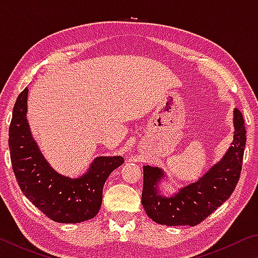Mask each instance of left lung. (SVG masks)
<instances>
[{"mask_svg": "<svg viewBox=\"0 0 258 258\" xmlns=\"http://www.w3.org/2000/svg\"><path fill=\"white\" fill-rule=\"evenodd\" d=\"M233 142L223 158L197 182L182 187L171 197H165L159 190V182L165 177L163 169L143 166L141 203L152 221L168 226H195L230 198L239 181L246 147V127L238 109L233 111Z\"/></svg>", "mask_w": 258, "mask_h": 258, "instance_id": "left-lung-1", "label": "left lung"}]
</instances>
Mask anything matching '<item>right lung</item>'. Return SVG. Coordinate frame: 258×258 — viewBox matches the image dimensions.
<instances>
[{"mask_svg":"<svg viewBox=\"0 0 258 258\" xmlns=\"http://www.w3.org/2000/svg\"><path fill=\"white\" fill-rule=\"evenodd\" d=\"M28 89L19 94L9 127L12 168L23 194L58 223H81L97 215L108 176L124 163L120 156L97 157L77 178L56 173L38 149L27 121Z\"/></svg>","mask_w":258,"mask_h":258,"instance_id":"add662e5","label":"right lung"}]
</instances>
